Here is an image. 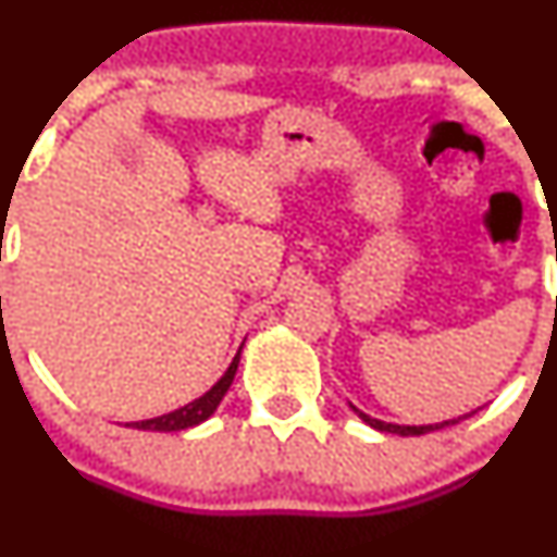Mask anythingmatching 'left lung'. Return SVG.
I'll return each mask as SVG.
<instances>
[{
  "mask_svg": "<svg viewBox=\"0 0 557 557\" xmlns=\"http://www.w3.org/2000/svg\"><path fill=\"white\" fill-rule=\"evenodd\" d=\"M350 409L358 414V418L363 420V423L372 425L374 431H385V434H398V436H420V434H429V431L447 429V425H455V423H458V420H466V418H469V414H474V412H469V414H460V418L442 420V423H431V425H398V423H385V420H377V418H372V414L361 412V409H358L356 404H350Z\"/></svg>",
  "mask_w": 557,
  "mask_h": 557,
  "instance_id": "obj_1",
  "label": "left lung"
}]
</instances>
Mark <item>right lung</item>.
I'll use <instances>...</instances> for the list:
<instances>
[{"mask_svg":"<svg viewBox=\"0 0 557 557\" xmlns=\"http://www.w3.org/2000/svg\"><path fill=\"white\" fill-rule=\"evenodd\" d=\"M243 345H239L237 356H234V361L228 363V369L223 372V377L218 380L210 391L201 393L199 398L183 404L180 409H172V412L159 414V418L137 420V423H126V425H132V429H139V431H164L166 434V431H185V429H194V425L205 423V420L215 412L218 404L223 401V396H226V391L234 383V374H237V367H239V356H243Z\"/></svg>","mask_w":557,"mask_h":557,"instance_id":"right-lung-1","label":"right lung"}]
</instances>
